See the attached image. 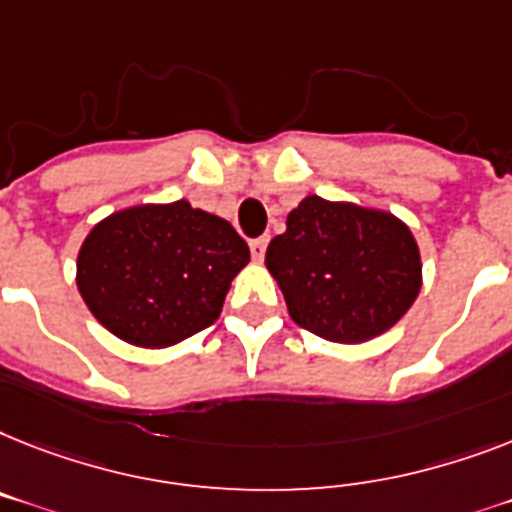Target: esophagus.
Returning a JSON list of instances; mask_svg holds the SVG:
<instances>
[{"instance_id":"34e87169","label":"esophagus","mask_w":512,"mask_h":512,"mask_svg":"<svg viewBox=\"0 0 512 512\" xmlns=\"http://www.w3.org/2000/svg\"><path fill=\"white\" fill-rule=\"evenodd\" d=\"M266 246H269V238H256L251 240V256L253 261H264V253H266Z\"/></svg>"}]
</instances>
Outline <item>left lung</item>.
<instances>
[{"mask_svg": "<svg viewBox=\"0 0 512 512\" xmlns=\"http://www.w3.org/2000/svg\"><path fill=\"white\" fill-rule=\"evenodd\" d=\"M266 248L298 327L329 342L374 340L408 314L421 293V251L390 211L306 196Z\"/></svg>", "mask_w": 512, "mask_h": 512, "instance_id": "1", "label": "left lung"}]
</instances>
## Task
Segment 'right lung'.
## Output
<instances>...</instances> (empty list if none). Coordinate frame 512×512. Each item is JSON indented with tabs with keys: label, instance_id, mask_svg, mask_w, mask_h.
Returning a JSON list of instances; mask_svg holds the SVG:
<instances>
[{
	"label": "right lung",
	"instance_id": "add662e5",
	"mask_svg": "<svg viewBox=\"0 0 512 512\" xmlns=\"http://www.w3.org/2000/svg\"><path fill=\"white\" fill-rule=\"evenodd\" d=\"M251 261L227 219L180 198L138 204L96 222L78 251L80 298L101 327L135 348H170L222 314Z\"/></svg>",
	"mask_w": 512,
	"mask_h": 512
}]
</instances>
